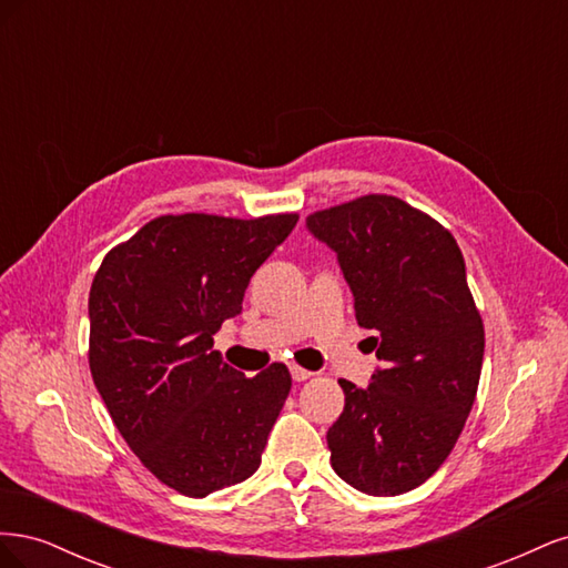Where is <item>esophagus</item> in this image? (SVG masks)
Returning <instances> with one entry per match:
<instances>
[{
    "label": "esophagus",
    "mask_w": 568,
    "mask_h": 568,
    "mask_svg": "<svg viewBox=\"0 0 568 568\" xmlns=\"http://www.w3.org/2000/svg\"><path fill=\"white\" fill-rule=\"evenodd\" d=\"M291 376H294L296 382H305V379H311L313 372H311V369H303V367H298V365H291Z\"/></svg>",
    "instance_id": "1"
}]
</instances>
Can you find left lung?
I'll return each mask as SVG.
<instances>
[{"mask_svg":"<svg viewBox=\"0 0 568 568\" xmlns=\"http://www.w3.org/2000/svg\"><path fill=\"white\" fill-rule=\"evenodd\" d=\"M329 244L384 367L367 388L338 379L346 405L326 432L334 471L367 495L422 486L448 459L476 400L486 332L455 236L388 194L307 215Z\"/></svg>","mask_w":568,"mask_h":568,"instance_id":"left-lung-1","label":"left lung"}]
</instances>
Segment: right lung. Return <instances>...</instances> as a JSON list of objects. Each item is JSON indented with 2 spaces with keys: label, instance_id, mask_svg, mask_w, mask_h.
Segmentation results:
<instances>
[{
  "label": "right lung",
  "instance_id": "right-lung-1",
  "mask_svg": "<svg viewBox=\"0 0 568 568\" xmlns=\"http://www.w3.org/2000/svg\"><path fill=\"white\" fill-rule=\"evenodd\" d=\"M298 213L161 215L113 246L90 288V369L130 450L161 484L205 497L246 480L291 390L286 365L246 376L213 334Z\"/></svg>",
  "mask_w": 568,
  "mask_h": 568
}]
</instances>
